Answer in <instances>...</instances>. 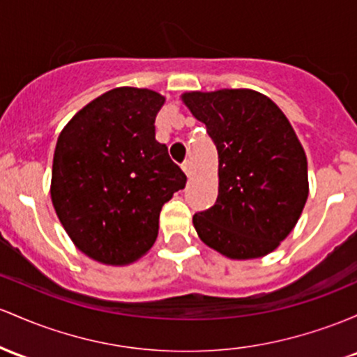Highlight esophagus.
<instances>
[{
    "label": "esophagus",
    "mask_w": 357,
    "mask_h": 357,
    "mask_svg": "<svg viewBox=\"0 0 357 357\" xmlns=\"http://www.w3.org/2000/svg\"><path fill=\"white\" fill-rule=\"evenodd\" d=\"M183 171H185V174L188 176V178H191V174H193V166H191L190 160L183 162Z\"/></svg>",
    "instance_id": "1"
}]
</instances>
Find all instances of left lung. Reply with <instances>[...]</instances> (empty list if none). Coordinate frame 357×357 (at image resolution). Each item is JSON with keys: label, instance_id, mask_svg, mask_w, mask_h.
Here are the masks:
<instances>
[{"label": "left lung", "instance_id": "1", "mask_svg": "<svg viewBox=\"0 0 357 357\" xmlns=\"http://www.w3.org/2000/svg\"><path fill=\"white\" fill-rule=\"evenodd\" d=\"M218 152V197L193 215L199 238L230 259L269 254L293 230L308 197L307 158L284 113L261 93L183 96Z\"/></svg>", "mask_w": 357, "mask_h": 357}]
</instances>
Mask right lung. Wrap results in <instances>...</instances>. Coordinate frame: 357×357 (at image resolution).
Instances as JSON below:
<instances>
[{
  "instance_id": "1",
  "label": "right lung",
  "mask_w": 357,
  "mask_h": 357,
  "mask_svg": "<svg viewBox=\"0 0 357 357\" xmlns=\"http://www.w3.org/2000/svg\"><path fill=\"white\" fill-rule=\"evenodd\" d=\"M164 96L116 88L86 105L57 139L54 208L74 244L93 259L123 266L154 245L164 203L186 174L155 140Z\"/></svg>"
}]
</instances>
